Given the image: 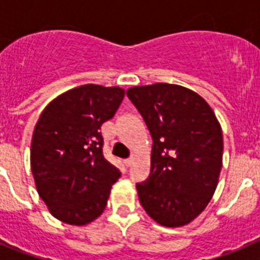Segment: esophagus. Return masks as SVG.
Listing matches in <instances>:
<instances>
[{"label":"esophagus","mask_w":260,"mask_h":260,"mask_svg":"<svg viewBox=\"0 0 260 260\" xmlns=\"http://www.w3.org/2000/svg\"><path fill=\"white\" fill-rule=\"evenodd\" d=\"M123 162H125L126 167H130V165L133 164V157H127V158H125V160H123Z\"/></svg>","instance_id":"esophagus-1"}]
</instances>
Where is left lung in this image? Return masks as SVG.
Masks as SVG:
<instances>
[{"label":"left lung","instance_id":"obj_1","mask_svg":"<svg viewBox=\"0 0 260 260\" xmlns=\"http://www.w3.org/2000/svg\"><path fill=\"white\" fill-rule=\"evenodd\" d=\"M152 137L151 173L137 183L139 202L160 225L189 224L207 207L222 167L221 126L202 96L155 83L126 91Z\"/></svg>","mask_w":260,"mask_h":260}]
</instances>
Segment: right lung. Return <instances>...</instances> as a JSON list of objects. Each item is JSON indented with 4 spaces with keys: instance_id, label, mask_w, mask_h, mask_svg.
Instances as JSON below:
<instances>
[{
    "instance_id": "1",
    "label": "right lung",
    "mask_w": 260,
    "mask_h": 260,
    "mask_svg": "<svg viewBox=\"0 0 260 260\" xmlns=\"http://www.w3.org/2000/svg\"><path fill=\"white\" fill-rule=\"evenodd\" d=\"M123 96L119 87L84 84L50 102L36 123L31 143L36 189L50 213L66 224L98 219L121 176L104 157L100 128Z\"/></svg>"
}]
</instances>
